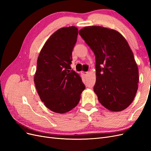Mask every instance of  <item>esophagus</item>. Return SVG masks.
Segmentation results:
<instances>
[{
  "label": "esophagus",
  "mask_w": 151,
  "mask_h": 151,
  "mask_svg": "<svg viewBox=\"0 0 151 151\" xmlns=\"http://www.w3.org/2000/svg\"><path fill=\"white\" fill-rule=\"evenodd\" d=\"M83 74H84V76H86L88 74V72H84V73H83Z\"/></svg>",
  "instance_id": "esophagus-1"
}]
</instances>
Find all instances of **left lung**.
I'll use <instances>...</instances> for the list:
<instances>
[{
	"instance_id": "left-lung-1",
	"label": "left lung",
	"mask_w": 151,
	"mask_h": 151,
	"mask_svg": "<svg viewBox=\"0 0 151 151\" xmlns=\"http://www.w3.org/2000/svg\"><path fill=\"white\" fill-rule=\"evenodd\" d=\"M96 57L94 91L103 106L120 111L132 103L138 89L139 70L129 44L115 30L88 26L79 31Z\"/></svg>"
}]
</instances>
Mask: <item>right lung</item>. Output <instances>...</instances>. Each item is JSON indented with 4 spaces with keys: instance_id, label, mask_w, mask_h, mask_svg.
Wrapping results in <instances>:
<instances>
[{
    "instance_id": "right-lung-1",
    "label": "right lung",
    "mask_w": 151,
    "mask_h": 151,
    "mask_svg": "<svg viewBox=\"0 0 151 151\" xmlns=\"http://www.w3.org/2000/svg\"><path fill=\"white\" fill-rule=\"evenodd\" d=\"M77 35L75 26L58 29L45 43L38 58L36 88L42 101L53 112L70 111L85 89L80 76L70 67Z\"/></svg>"
}]
</instances>
